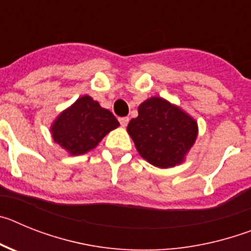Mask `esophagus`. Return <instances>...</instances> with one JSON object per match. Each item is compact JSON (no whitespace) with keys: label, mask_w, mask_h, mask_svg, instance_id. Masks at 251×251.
<instances>
[{"label":"esophagus","mask_w":251,"mask_h":251,"mask_svg":"<svg viewBox=\"0 0 251 251\" xmlns=\"http://www.w3.org/2000/svg\"><path fill=\"white\" fill-rule=\"evenodd\" d=\"M128 122H129V118H128V117H122V118H119V123H121L122 127H126L128 124Z\"/></svg>","instance_id":"obj_1"}]
</instances>
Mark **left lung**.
<instances>
[{
  "mask_svg": "<svg viewBox=\"0 0 251 251\" xmlns=\"http://www.w3.org/2000/svg\"><path fill=\"white\" fill-rule=\"evenodd\" d=\"M127 130L143 158L168 168L181 163L192 147L197 123L179 108L153 97L138 106V117L129 122Z\"/></svg>",
  "mask_w": 251,
  "mask_h": 251,
  "instance_id": "left-lung-1",
  "label": "left lung"
}]
</instances>
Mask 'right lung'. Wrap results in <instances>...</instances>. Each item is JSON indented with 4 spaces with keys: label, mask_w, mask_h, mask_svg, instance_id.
<instances>
[{
    "label": "right lung",
    "mask_w": 251,
    "mask_h": 251,
    "mask_svg": "<svg viewBox=\"0 0 251 251\" xmlns=\"http://www.w3.org/2000/svg\"><path fill=\"white\" fill-rule=\"evenodd\" d=\"M119 123L112 112L84 95L57 117L51 127L52 138L70 154H84L98 146Z\"/></svg>",
    "instance_id": "obj_1"
}]
</instances>
